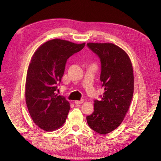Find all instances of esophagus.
<instances>
[{
	"label": "esophagus",
	"instance_id": "34e87169",
	"mask_svg": "<svg viewBox=\"0 0 161 161\" xmlns=\"http://www.w3.org/2000/svg\"><path fill=\"white\" fill-rule=\"evenodd\" d=\"M84 102V100H75L74 102H75V104H77V105H80V104H81L83 103V102Z\"/></svg>",
	"mask_w": 161,
	"mask_h": 161
}]
</instances>
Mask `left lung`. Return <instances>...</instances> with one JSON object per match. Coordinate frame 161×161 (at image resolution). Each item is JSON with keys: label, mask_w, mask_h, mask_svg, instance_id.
<instances>
[{"label": "left lung", "mask_w": 161, "mask_h": 161, "mask_svg": "<svg viewBox=\"0 0 161 161\" xmlns=\"http://www.w3.org/2000/svg\"><path fill=\"white\" fill-rule=\"evenodd\" d=\"M101 61L100 81L104 93L94 101V112L86 117L88 126L106 135L120 125L131 104L134 76L131 59L125 51L111 43H88Z\"/></svg>", "instance_id": "8db88e82"}]
</instances>
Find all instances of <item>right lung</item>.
Instances as JSON below:
<instances>
[{
	"label": "right lung",
	"mask_w": 161,
	"mask_h": 161,
	"mask_svg": "<svg viewBox=\"0 0 161 161\" xmlns=\"http://www.w3.org/2000/svg\"><path fill=\"white\" fill-rule=\"evenodd\" d=\"M85 44L54 39L41 45L32 57L27 72L25 102L33 122L44 131H55L66 122L70 103L55 93L57 86L67 59Z\"/></svg>",
	"instance_id": "add662e5"
}]
</instances>
